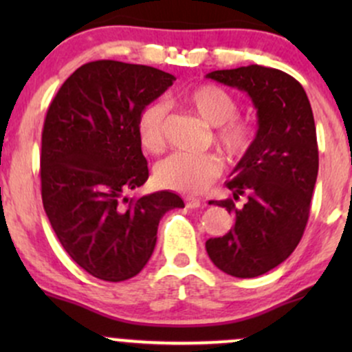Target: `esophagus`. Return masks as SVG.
Instances as JSON below:
<instances>
[{
  "instance_id": "esophagus-1",
  "label": "esophagus",
  "mask_w": 352,
  "mask_h": 352,
  "mask_svg": "<svg viewBox=\"0 0 352 352\" xmlns=\"http://www.w3.org/2000/svg\"><path fill=\"white\" fill-rule=\"evenodd\" d=\"M204 205V201L200 199H193V197H185V207L187 208H199Z\"/></svg>"
}]
</instances>
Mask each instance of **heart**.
I'll return each instance as SVG.
<instances>
[{"mask_svg": "<svg viewBox=\"0 0 352 352\" xmlns=\"http://www.w3.org/2000/svg\"><path fill=\"white\" fill-rule=\"evenodd\" d=\"M177 100L208 125H213V144L230 160H238L248 152L254 140V124L238 116V100L227 89L217 84H200L180 92ZM164 104L152 102L140 112L137 120V135L144 151L159 153L165 147ZM221 160L215 153L177 152L162 160L155 168V180L162 187L182 193H200L220 175Z\"/></svg>", "mask_w": 352, "mask_h": 352, "instance_id": "b5f03b06", "label": "heart"}]
</instances>
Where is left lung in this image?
<instances>
[{"instance_id":"left-lung-1","label":"left lung","mask_w":352,"mask_h":352,"mask_svg":"<svg viewBox=\"0 0 352 352\" xmlns=\"http://www.w3.org/2000/svg\"><path fill=\"white\" fill-rule=\"evenodd\" d=\"M208 79L245 91L258 111L252 147L233 168L227 187L232 199L212 200L235 215L227 235L205 243L218 270L236 278H254L294 252L308 223L319 157L316 125L305 89L280 69L252 64L213 71Z\"/></svg>"}]
</instances>
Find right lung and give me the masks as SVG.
<instances>
[{
  "instance_id": "obj_1",
  "label": "right lung",
  "mask_w": 352,
  "mask_h": 352,
  "mask_svg": "<svg viewBox=\"0 0 352 352\" xmlns=\"http://www.w3.org/2000/svg\"><path fill=\"white\" fill-rule=\"evenodd\" d=\"M168 72L120 60H92L64 80L44 119L41 195L44 212L67 254L89 274L124 281L142 272L160 218L184 207L177 193L139 199L148 167L137 120L172 86Z\"/></svg>"
}]
</instances>
